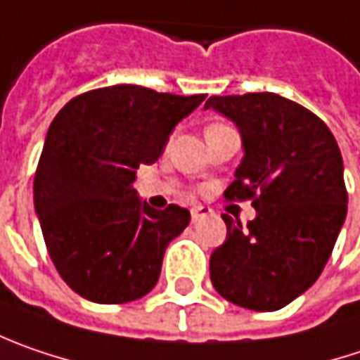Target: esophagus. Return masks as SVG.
<instances>
[{"label":"esophagus","mask_w":360,"mask_h":360,"mask_svg":"<svg viewBox=\"0 0 360 360\" xmlns=\"http://www.w3.org/2000/svg\"><path fill=\"white\" fill-rule=\"evenodd\" d=\"M210 214H212V210L205 207V205H193V207H191V220H193V222H200L201 218H207Z\"/></svg>","instance_id":"obj_1"}]
</instances>
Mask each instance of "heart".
I'll return each instance as SVG.
<instances>
[{
	"label": "heart",
	"instance_id": "obj_1",
	"mask_svg": "<svg viewBox=\"0 0 360 360\" xmlns=\"http://www.w3.org/2000/svg\"><path fill=\"white\" fill-rule=\"evenodd\" d=\"M214 126H220V124H214Z\"/></svg>",
	"mask_w": 360,
	"mask_h": 360
}]
</instances>
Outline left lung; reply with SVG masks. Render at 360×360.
Wrapping results in <instances>:
<instances>
[{"label":"left lung","instance_id":"1","mask_svg":"<svg viewBox=\"0 0 360 360\" xmlns=\"http://www.w3.org/2000/svg\"><path fill=\"white\" fill-rule=\"evenodd\" d=\"M210 108L243 138L224 198L257 210L246 228L222 216L228 234L210 257L212 285L246 309H281L316 283L347 218L340 148L320 117L277 94L212 96Z\"/></svg>","mask_w":360,"mask_h":360}]
</instances>
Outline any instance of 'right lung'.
<instances>
[{"instance_id":"obj_1","label":"right lung","mask_w":360,"mask_h":360,"mask_svg":"<svg viewBox=\"0 0 360 360\" xmlns=\"http://www.w3.org/2000/svg\"><path fill=\"white\" fill-rule=\"evenodd\" d=\"M205 96L112 85L73 97L53 120L34 177V210L63 281L96 304H126L157 285L169 243L191 214L155 210L132 183Z\"/></svg>"}]
</instances>
